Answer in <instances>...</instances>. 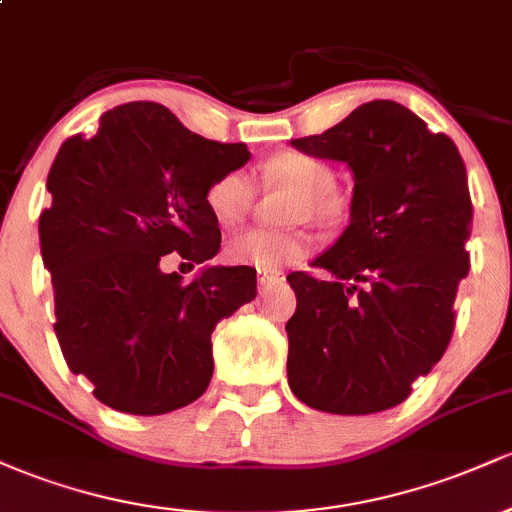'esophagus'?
<instances>
[{
  "label": "esophagus",
  "mask_w": 512,
  "mask_h": 512,
  "mask_svg": "<svg viewBox=\"0 0 512 512\" xmlns=\"http://www.w3.org/2000/svg\"><path fill=\"white\" fill-rule=\"evenodd\" d=\"M284 276H281V272H260L257 274V284H260V289H264V286L274 284V281H281Z\"/></svg>",
  "instance_id": "esophagus-1"
}]
</instances>
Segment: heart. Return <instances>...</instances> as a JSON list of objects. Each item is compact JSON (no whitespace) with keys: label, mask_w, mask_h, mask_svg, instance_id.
<instances>
[{"label":"heart","mask_w":512,"mask_h":512,"mask_svg":"<svg viewBox=\"0 0 512 512\" xmlns=\"http://www.w3.org/2000/svg\"><path fill=\"white\" fill-rule=\"evenodd\" d=\"M264 182L284 185L296 190L291 219H317L332 223L342 216V197L332 190L334 170L317 158L301 151H281L264 163ZM204 204L216 223L231 228L248 219L255 204V185L243 170H231L209 182L204 192ZM315 248V238L308 228H289V231H262L252 228L233 236L226 245V257L233 264H245L260 272H276L281 267L301 262Z\"/></svg>","instance_id":"1"}]
</instances>
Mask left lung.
<instances>
[{
    "label": "left lung",
    "mask_w": 512,
    "mask_h": 512,
    "mask_svg": "<svg viewBox=\"0 0 512 512\" xmlns=\"http://www.w3.org/2000/svg\"><path fill=\"white\" fill-rule=\"evenodd\" d=\"M354 173L351 221L296 291L289 385L327 414H375L411 395L455 330L457 284L469 272L467 170L455 142L395 101L358 105L346 120L291 142Z\"/></svg>",
    "instance_id": "obj_1"
}]
</instances>
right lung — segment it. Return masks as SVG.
Instances as JSON below:
<instances>
[{"instance_id": "1", "label": "right lung", "mask_w": 512, "mask_h": 512, "mask_svg": "<svg viewBox=\"0 0 512 512\" xmlns=\"http://www.w3.org/2000/svg\"><path fill=\"white\" fill-rule=\"evenodd\" d=\"M245 144L190 132L163 105L134 101L69 137L48 175L40 252L52 274L55 334L72 373L110 409L168 414L204 395L211 332L257 296L252 267H204L190 284L161 264H204L221 248L209 182L245 166Z\"/></svg>"}]
</instances>
